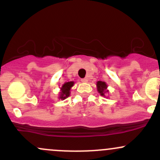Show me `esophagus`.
<instances>
[{"label": "esophagus", "mask_w": 160, "mask_h": 160, "mask_svg": "<svg viewBox=\"0 0 160 160\" xmlns=\"http://www.w3.org/2000/svg\"><path fill=\"white\" fill-rule=\"evenodd\" d=\"M81 81H82V82H84V83H86V82H88V80L87 78H82V80H81Z\"/></svg>", "instance_id": "1"}]
</instances>
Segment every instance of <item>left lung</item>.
<instances>
[{
    "instance_id": "obj_1",
    "label": "left lung",
    "mask_w": 160,
    "mask_h": 160,
    "mask_svg": "<svg viewBox=\"0 0 160 160\" xmlns=\"http://www.w3.org/2000/svg\"><path fill=\"white\" fill-rule=\"evenodd\" d=\"M96 86H97V90H98V93H100L101 96L106 97L105 94L108 93V92H109V91L107 89L108 85L106 84V82H101V81H98V82H97Z\"/></svg>"
}]
</instances>
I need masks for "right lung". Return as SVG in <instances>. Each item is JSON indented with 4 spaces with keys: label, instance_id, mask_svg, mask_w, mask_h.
Segmentation results:
<instances>
[{
    "label": "right lung",
    "instance_id": "obj_1",
    "mask_svg": "<svg viewBox=\"0 0 160 160\" xmlns=\"http://www.w3.org/2000/svg\"><path fill=\"white\" fill-rule=\"evenodd\" d=\"M75 84L74 82H65L62 85V86L60 88V92L59 95V99H61V100H65V99L67 98L68 96L70 95V91H71V88Z\"/></svg>",
    "mask_w": 160,
    "mask_h": 160
}]
</instances>
